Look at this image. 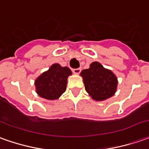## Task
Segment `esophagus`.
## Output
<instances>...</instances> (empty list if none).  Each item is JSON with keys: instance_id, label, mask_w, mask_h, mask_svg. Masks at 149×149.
I'll use <instances>...</instances> for the list:
<instances>
[{"instance_id": "34e87169", "label": "esophagus", "mask_w": 149, "mask_h": 149, "mask_svg": "<svg viewBox=\"0 0 149 149\" xmlns=\"http://www.w3.org/2000/svg\"><path fill=\"white\" fill-rule=\"evenodd\" d=\"M73 72H74V74H79L81 72V69H74V70H73Z\"/></svg>"}]
</instances>
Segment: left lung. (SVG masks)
I'll list each match as a JSON object with an SVG mask.
<instances>
[{"mask_svg":"<svg viewBox=\"0 0 149 149\" xmlns=\"http://www.w3.org/2000/svg\"><path fill=\"white\" fill-rule=\"evenodd\" d=\"M85 90L92 100L102 101L115 94L118 88V78L110 70L104 68L98 61L90 64V67L82 70Z\"/></svg>","mask_w":149,"mask_h":149,"instance_id":"1","label":"left lung"}]
</instances>
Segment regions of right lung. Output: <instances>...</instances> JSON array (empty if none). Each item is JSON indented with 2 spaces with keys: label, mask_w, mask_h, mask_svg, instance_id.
Instances as JSON below:
<instances>
[{
  "label": "right lung",
  "mask_w": 149,
  "mask_h": 149,
  "mask_svg": "<svg viewBox=\"0 0 149 149\" xmlns=\"http://www.w3.org/2000/svg\"><path fill=\"white\" fill-rule=\"evenodd\" d=\"M71 74L70 68L54 63L36 79V92L46 100H57L65 92L67 79Z\"/></svg>",
  "instance_id": "right-lung-1"
}]
</instances>
